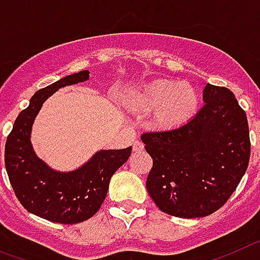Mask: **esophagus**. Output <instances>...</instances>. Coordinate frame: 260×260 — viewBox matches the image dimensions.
<instances>
[{"mask_svg":"<svg viewBox=\"0 0 260 260\" xmlns=\"http://www.w3.org/2000/svg\"><path fill=\"white\" fill-rule=\"evenodd\" d=\"M133 150H135V152H141V150H144V144L141 143V141H139V140H136V141L133 143Z\"/></svg>","mask_w":260,"mask_h":260,"instance_id":"esophagus-1","label":"esophagus"}]
</instances>
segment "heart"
<instances>
[{"label": "heart", "instance_id": "obj_1", "mask_svg": "<svg viewBox=\"0 0 260 260\" xmlns=\"http://www.w3.org/2000/svg\"><path fill=\"white\" fill-rule=\"evenodd\" d=\"M199 90L189 82L158 80L137 95V105L154 110L152 125L157 129L171 131L188 123L200 107Z\"/></svg>", "mask_w": 260, "mask_h": 260}]
</instances>
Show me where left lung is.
Segmentation results:
<instances>
[{"label":"left lung","mask_w":260,"mask_h":260,"mask_svg":"<svg viewBox=\"0 0 260 260\" xmlns=\"http://www.w3.org/2000/svg\"><path fill=\"white\" fill-rule=\"evenodd\" d=\"M203 98L202 110L182 127L141 135L153 159L146 189L158 208L175 217L220 209L249 166V123L233 92L207 83Z\"/></svg>","instance_id":"obj_1"}]
</instances>
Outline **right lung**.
<instances>
[{
  "label": "right lung",
  "instance_id": "add662e5",
  "mask_svg": "<svg viewBox=\"0 0 260 260\" xmlns=\"http://www.w3.org/2000/svg\"><path fill=\"white\" fill-rule=\"evenodd\" d=\"M89 80V71L67 76L35 92L15 119L5 145V166L15 196L30 213L58 224H78L99 211L115 171L129 158L132 146L101 150L78 170L58 173L36 157L31 127L42 105L60 87Z\"/></svg>",
  "mask_w": 260,
  "mask_h": 260
}]
</instances>
